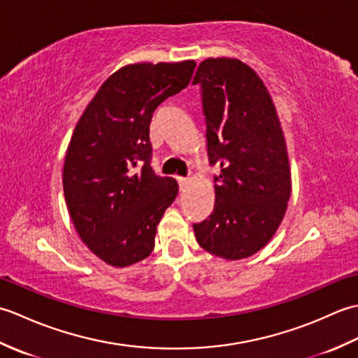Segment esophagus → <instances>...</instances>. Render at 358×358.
<instances>
[{"label": "esophagus", "instance_id": "esophagus-1", "mask_svg": "<svg viewBox=\"0 0 358 358\" xmlns=\"http://www.w3.org/2000/svg\"><path fill=\"white\" fill-rule=\"evenodd\" d=\"M177 180H178V185H180V191H185L186 186L189 185V180L185 178V177H177Z\"/></svg>", "mask_w": 358, "mask_h": 358}]
</instances>
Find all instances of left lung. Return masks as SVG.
Listing matches in <instances>:
<instances>
[{
  "label": "left lung",
  "instance_id": "8db88e82",
  "mask_svg": "<svg viewBox=\"0 0 358 358\" xmlns=\"http://www.w3.org/2000/svg\"><path fill=\"white\" fill-rule=\"evenodd\" d=\"M201 86L208 155L220 167L212 214L194 224L199 245L226 260L258 252L273 237L291 196L286 141L262 78L237 58H208Z\"/></svg>",
  "mask_w": 358,
  "mask_h": 358
}]
</instances>
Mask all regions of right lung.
<instances>
[{"mask_svg":"<svg viewBox=\"0 0 358 358\" xmlns=\"http://www.w3.org/2000/svg\"><path fill=\"white\" fill-rule=\"evenodd\" d=\"M195 62L138 63L106 80L83 112L64 158L63 189L80 238L115 268L146 258L178 183L150 166L152 113L192 78Z\"/></svg>","mask_w":358,"mask_h":358,"instance_id":"right-lung-1","label":"right lung"}]
</instances>
